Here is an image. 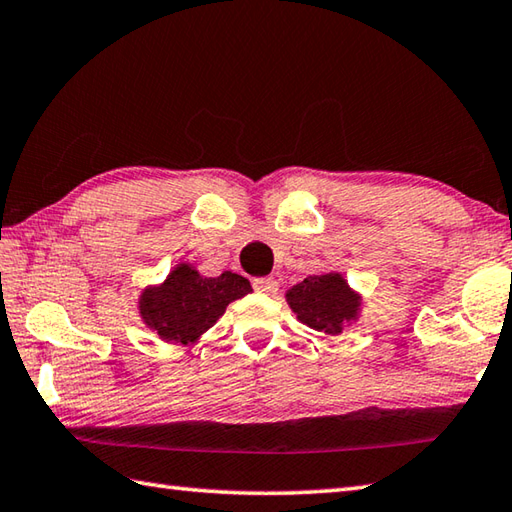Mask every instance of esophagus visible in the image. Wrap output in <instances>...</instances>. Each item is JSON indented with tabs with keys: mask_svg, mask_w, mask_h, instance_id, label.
I'll return each instance as SVG.
<instances>
[{
	"mask_svg": "<svg viewBox=\"0 0 512 512\" xmlns=\"http://www.w3.org/2000/svg\"><path fill=\"white\" fill-rule=\"evenodd\" d=\"M254 289L260 294H276L278 283L274 281V278H254Z\"/></svg>",
	"mask_w": 512,
	"mask_h": 512,
	"instance_id": "esophagus-1",
	"label": "esophagus"
}]
</instances>
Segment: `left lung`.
<instances>
[{
  "mask_svg": "<svg viewBox=\"0 0 512 512\" xmlns=\"http://www.w3.org/2000/svg\"><path fill=\"white\" fill-rule=\"evenodd\" d=\"M285 298L298 321L330 336L341 334L345 325L359 318L363 301L339 272L307 276L289 287Z\"/></svg>",
  "mask_w": 512,
  "mask_h": 512,
  "instance_id": "8db88e82",
  "label": "left lung"
}]
</instances>
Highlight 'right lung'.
<instances>
[{"label": "right lung", "instance_id": "obj_1", "mask_svg": "<svg viewBox=\"0 0 512 512\" xmlns=\"http://www.w3.org/2000/svg\"><path fill=\"white\" fill-rule=\"evenodd\" d=\"M249 292L252 285L240 274L223 272L211 278L191 263H180L160 285L142 289L138 310L144 325L158 332L162 341L194 345L225 314L229 303Z\"/></svg>", "mask_w": 512, "mask_h": 512}]
</instances>
